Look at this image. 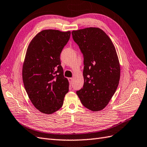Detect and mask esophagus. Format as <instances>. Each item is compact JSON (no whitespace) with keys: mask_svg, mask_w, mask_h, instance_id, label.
<instances>
[{"mask_svg":"<svg viewBox=\"0 0 147 147\" xmlns=\"http://www.w3.org/2000/svg\"><path fill=\"white\" fill-rule=\"evenodd\" d=\"M69 83L70 84H72V82H73V78H69Z\"/></svg>","mask_w":147,"mask_h":147,"instance_id":"esophagus-1","label":"esophagus"}]
</instances>
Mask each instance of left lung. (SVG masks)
Returning <instances> with one entry per match:
<instances>
[{
  "mask_svg": "<svg viewBox=\"0 0 147 147\" xmlns=\"http://www.w3.org/2000/svg\"><path fill=\"white\" fill-rule=\"evenodd\" d=\"M71 34L84 58V84L77 94L86 108L100 111L108 105L119 84L120 65L115 47L98 27L73 30Z\"/></svg>",
  "mask_w": 147,
  "mask_h": 147,
  "instance_id": "left-lung-1",
  "label": "left lung"
}]
</instances>
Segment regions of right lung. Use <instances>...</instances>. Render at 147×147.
I'll return each instance as SVG.
<instances>
[{"mask_svg": "<svg viewBox=\"0 0 147 147\" xmlns=\"http://www.w3.org/2000/svg\"><path fill=\"white\" fill-rule=\"evenodd\" d=\"M70 34L44 30L28 45L22 67L23 82L32 103L43 113L59 110L69 92V82L63 76L60 55Z\"/></svg>", "mask_w": 147, "mask_h": 147, "instance_id": "1", "label": "right lung"}]
</instances>
